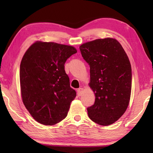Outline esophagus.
Listing matches in <instances>:
<instances>
[{"label":"esophagus","instance_id":"obj_1","mask_svg":"<svg viewBox=\"0 0 153 153\" xmlns=\"http://www.w3.org/2000/svg\"><path fill=\"white\" fill-rule=\"evenodd\" d=\"M77 95L78 96H81L83 94V88H79L77 91Z\"/></svg>","mask_w":153,"mask_h":153}]
</instances>
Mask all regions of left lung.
Segmentation results:
<instances>
[{
    "mask_svg": "<svg viewBox=\"0 0 153 153\" xmlns=\"http://www.w3.org/2000/svg\"><path fill=\"white\" fill-rule=\"evenodd\" d=\"M90 66L89 86L95 95L87 108L89 118L101 126L119 120L128 108L131 91V68L128 55L116 39L106 37L80 45Z\"/></svg>",
    "mask_w": 153,
    "mask_h": 153,
    "instance_id": "1",
    "label": "left lung"
}]
</instances>
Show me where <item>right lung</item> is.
<instances>
[{
    "mask_svg": "<svg viewBox=\"0 0 153 153\" xmlns=\"http://www.w3.org/2000/svg\"><path fill=\"white\" fill-rule=\"evenodd\" d=\"M76 53L70 45L37 41L22 58L19 69L22 101L41 124L54 125L67 116L76 92L70 87L64 64Z\"/></svg>",
    "mask_w": 153,
    "mask_h": 153,
    "instance_id": "add662e5",
    "label": "right lung"
}]
</instances>
